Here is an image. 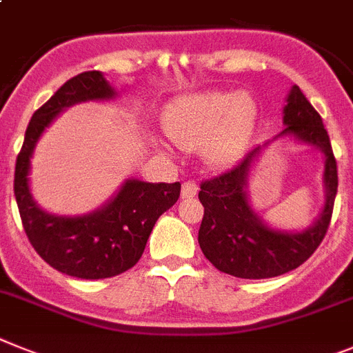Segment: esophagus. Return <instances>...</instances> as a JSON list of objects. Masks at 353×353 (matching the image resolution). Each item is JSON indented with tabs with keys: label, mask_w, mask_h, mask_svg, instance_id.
<instances>
[{
	"label": "esophagus",
	"mask_w": 353,
	"mask_h": 353,
	"mask_svg": "<svg viewBox=\"0 0 353 353\" xmlns=\"http://www.w3.org/2000/svg\"><path fill=\"white\" fill-rule=\"evenodd\" d=\"M199 192V186L195 181H185L183 186H181V197L183 199H190V197H195Z\"/></svg>",
	"instance_id": "esophagus-1"
}]
</instances>
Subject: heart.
<instances>
[{
	"instance_id": "b5f03b06",
	"label": "heart",
	"mask_w": 353,
	"mask_h": 353,
	"mask_svg": "<svg viewBox=\"0 0 353 353\" xmlns=\"http://www.w3.org/2000/svg\"><path fill=\"white\" fill-rule=\"evenodd\" d=\"M256 108L247 94L206 92L179 97L165 117L168 139L181 149H197L213 167H228L245 149Z\"/></svg>"
}]
</instances>
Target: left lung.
<instances>
[{
  "mask_svg": "<svg viewBox=\"0 0 353 353\" xmlns=\"http://www.w3.org/2000/svg\"><path fill=\"white\" fill-rule=\"evenodd\" d=\"M283 124L286 128L281 133L254 147L231 170L201 185L199 201L204 206V216L199 229V245L214 268L232 277L270 279L291 272L307 261L329 229L338 194V167L320 113L296 85L286 97ZM284 136L316 146L325 158L324 210L302 232L270 228L248 201V176L261 147Z\"/></svg>",
  "mask_w": 353,
  "mask_h": 353,
  "instance_id": "left-lung-1",
  "label": "left lung"
}]
</instances>
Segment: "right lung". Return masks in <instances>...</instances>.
<instances>
[{
    "mask_svg": "<svg viewBox=\"0 0 353 353\" xmlns=\"http://www.w3.org/2000/svg\"><path fill=\"white\" fill-rule=\"evenodd\" d=\"M115 94L99 70L70 78L33 113L15 161L14 194L24 232L49 266L70 277H115L137 265L156 220L179 199V183L125 179L104 206L87 214H53L35 202L30 190V163L46 128L72 104L110 101Z\"/></svg>",
    "mask_w": 353,
    "mask_h": 353,
    "instance_id": "obj_1",
    "label": "right lung"
}]
</instances>
